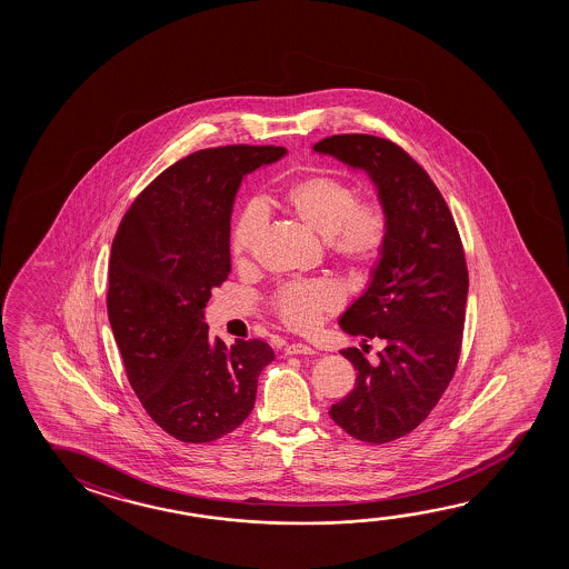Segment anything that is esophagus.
<instances>
[{
  "label": "esophagus",
  "instance_id": "obj_1",
  "mask_svg": "<svg viewBox=\"0 0 569 569\" xmlns=\"http://www.w3.org/2000/svg\"><path fill=\"white\" fill-rule=\"evenodd\" d=\"M286 353L288 355H316V349H311L309 345L303 343H291L286 347Z\"/></svg>",
  "mask_w": 569,
  "mask_h": 569
}]
</instances>
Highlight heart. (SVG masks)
I'll return each mask as SVG.
<instances>
[{
  "label": "heart",
  "mask_w": 569,
  "mask_h": 569,
  "mask_svg": "<svg viewBox=\"0 0 569 569\" xmlns=\"http://www.w3.org/2000/svg\"><path fill=\"white\" fill-rule=\"evenodd\" d=\"M280 204L311 232L323 238L329 260L353 278H365L381 263L391 236V216L375 198L343 178L316 172L281 188ZM266 216L256 204L243 206L230 230V256L236 268L252 266ZM341 306V296L326 280L291 281L271 296V309L293 331H311Z\"/></svg>",
  "instance_id": "b5f03b06"
}]
</instances>
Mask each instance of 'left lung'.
Wrapping results in <instances>:
<instances>
[{
    "label": "left lung",
    "mask_w": 569,
    "mask_h": 569,
    "mask_svg": "<svg viewBox=\"0 0 569 569\" xmlns=\"http://www.w3.org/2000/svg\"><path fill=\"white\" fill-rule=\"evenodd\" d=\"M313 149L365 168L391 216L373 281L339 321L345 333L363 337L365 347L341 351L357 379L329 410L347 435L385 445L417 429L457 373L468 296L465 246L429 172L392 140L333 134ZM369 340L383 345L375 365L363 357Z\"/></svg>",
    "instance_id": "8db88e82"
}]
</instances>
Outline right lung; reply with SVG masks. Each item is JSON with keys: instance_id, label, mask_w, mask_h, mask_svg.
I'll list each match as a JSON object with an SVG mask.
<instances>
[{"instance_id": "1", "label": "right lung", "mask_w": 569, "mask_h": 569, "mask_svg": "<svg viewBox=\"0 0 569 569\" xmlns=\"http://www.w3.org/2000/svg\"><path fill=\"white\" fill-rule=\"evenodd\" d=\"M283 147L228 144L170 164L122 216L112 240L107 311L127 379L170 437L204 445L238 429L273 361L261 339L226 345L204 311L230 273V212L243 174Z\"/></svg>"}]
</instances>
